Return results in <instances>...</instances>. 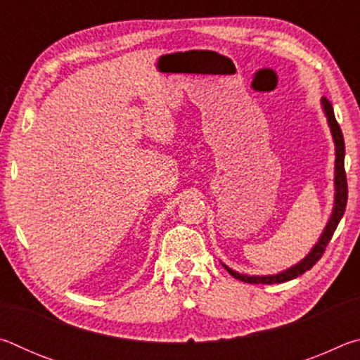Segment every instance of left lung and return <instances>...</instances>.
I'll return each mask as SVG.
<instances>
[{"instance_id":"left-lung-1","label":"left lung","mask_w":360,"mask_h":360,"mask_svg":"<svg viewBox=\"0 0 360 360\" xmlns=\"http://www.w3.org/2000/svg\"><path fill=\"white\" fill-rule=\"evenodd\" d=\"M322 108H324L328 127H330L333 143H335V155H337V158H335V206H333L330 221L327 222L319 241L316 243V246L311 249V252H309L302 262H298L297 265L288 268V270L283 273H278V275L248 276V275H240V273L230 270L229 266L224 265L227 268L230 275L236 279H240V281H245L249 284H279V283L290 281V279L303 275L304 271H308L309 268H313V265H316V262L322 257L327 245L332 240L333 231L337 230L338 222L345 214L346 202H348V182H346V173H345V139H343V133H341L338 122L335 119L332 103L330 100H327L326 96L322 98Z\"/></svg>"}]
</instances>
